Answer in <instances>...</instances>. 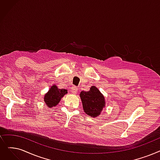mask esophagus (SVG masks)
I'll return each mask as SVG.
<instances>
[{
	"label": "esophagus",
	"instance_id": "esophagus-1",
	"mask_svg": "<svg viewBox=\"0 0 160 160\" xmlns=\"http://www.w3.org/2000/svg\"><path fill=\"white\" fill-rule=\"evenodd\" d=\"M71 92H72V93L73 94H75V93H76V92H77L78 88H77V87H76V86H73L71 87Z\"/></svg>",
	"mask_w": 160,
	"mask_h": 160
}]
</instances>
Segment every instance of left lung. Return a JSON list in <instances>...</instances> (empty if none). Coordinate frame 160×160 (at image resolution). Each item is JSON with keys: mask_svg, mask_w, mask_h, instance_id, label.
Instances as JSON below:
<instances>
[{"mask_svg": "<svg viewBox=\"0 0 160 160\" xmlns=\"http://www.w3.org/2000/svg\"><path fill=\"white\" fill-rule=\"evenodd\" d=\"M80 96L85 113L92 117H97L101 114L105 101L98 89L92 86L88 92H81Z\"/></svg>", "mask_w": 160, "mask_h": 160, "instance_id": "1", "label": "left lung"}]
</instances>
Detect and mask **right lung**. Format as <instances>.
<instances>
[{
	"label": "right lung",
	"instance_id": "obj_1",
	"mask_svg": "<svg viewBox=\"0 0 160 160\" xmlns=\"http://www.w3.org/2000/svg\"><path fill=\"white\" fill-rule=\"evenodd\" d=\"M67 93V89H59L56 86H53L44 96V101L48 107L56 106L61 99Z\"/></svg>",
	"mask_w": 160,
	"mask_h": 160
}]
</instances>
